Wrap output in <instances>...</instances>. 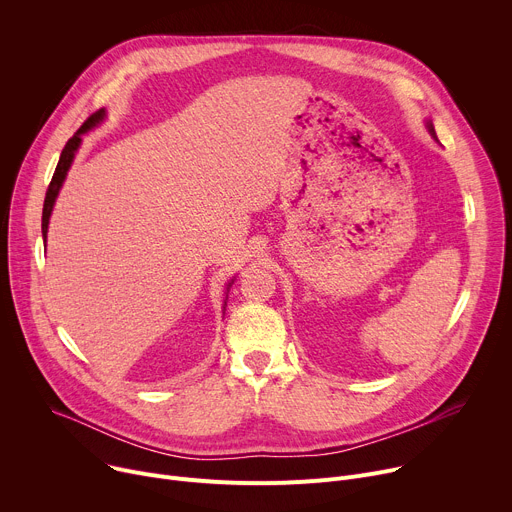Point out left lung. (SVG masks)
<instances>
[{
  "label": "left lung",
  "mask_w": 512,
  "mask_h": 512,
  "mask_svg": "<svg viewBox=\"0 0 512 512\" xmlns=\"http://www.w3.org/2000/svg\"><path fill=\"white\" fill-rule=\"evenodd\" d=\"M429 130L435 134V130H433V124H431V122H429Z\"/></svg>",
  "instance_id": "obj_1"
}]
</instances>
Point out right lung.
<instances>
[{"mask_svg": "<svg viewBox=\"0 0 512 512\" xmlns=\"http://www.w3.org/2000/svg\"><path fill=\"white\" fill-rule=\"evenodd\" d=\"M102 120H104V110H98V112L91 114V116L81 124V128L77 130V134H73V136L69 138L65 149H63V153H61V159H59L57 169H55V173H53V179H51V183H49V190H46L44 208H42V239H44V243H46V230H49V218H51V212H53L57 194H59L61 185H63V181H65V175H67V171H69V167H71V161H73V157H75V151L79 149L81 134L87 132V130H91L96 124H100Z\"/></svg>", "mask_w": 512, "mask_h": 512, "instance_id": "obj_1", "label": "right lung"}]
</instances>
